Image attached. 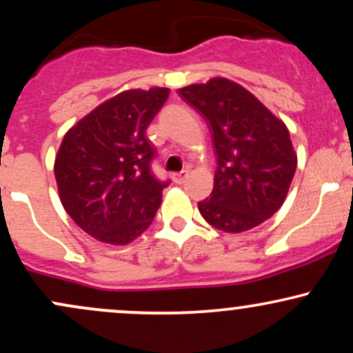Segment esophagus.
<instances>
[{
	"label": "esophagus",
	"instance_id": "34e87169",
	"mask_svg": "<svg viewBox=\"0 0 353 353\" xmlns=\"http://www.w3.org/2000/svg\"><path fill=\"white\" fill-rule=\"evenodd\" d=\"M188 176H189V171L176 172V174H172V181L176 182V184H182V182L188 179Z\"/></svg>",
	"mask_w": 353,
	"mask_h": 353
}]
</instances>
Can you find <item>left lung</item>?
<instances>
[{
  "instance_id": "left-lung-1",
  "label": "left lung",
  "mask_w": 353,
  "mask_h": 353,
  "mask_svg": "<svg viewBox=\"0 0 353 353\" xmlns=\"http://www.w3.org/2000/svg\"><path fill=\"white\" fill-rule=\"evenodd\" d=\"M212 132L217 154L212 194L201 216L224 232H244L272 217L292 184L297 154L285 123L228 78L181 88Z\"/></svg>"
}]
</instances>
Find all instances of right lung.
I'll list each match as a JSON object with an SVG mask.
<instances>
[{
    "label": "right lung",
    "mask_w": 353,
    "mask_h": 353,
    "mask_svg": "<svg viewBox=\"0 0 353 353\" xmlns=\"http://www.w3.org/2000/svg\"><path fill=\"white\" fill-rule=\"evenodd\" d=\"M168 88L128 89L101 103L63 137L54 159L61 204L84 232L125 245L151 225L168 182L151 172L145 137Z\"/></svg>",
    "instance_id": "obj_1"
}]
</instances>
